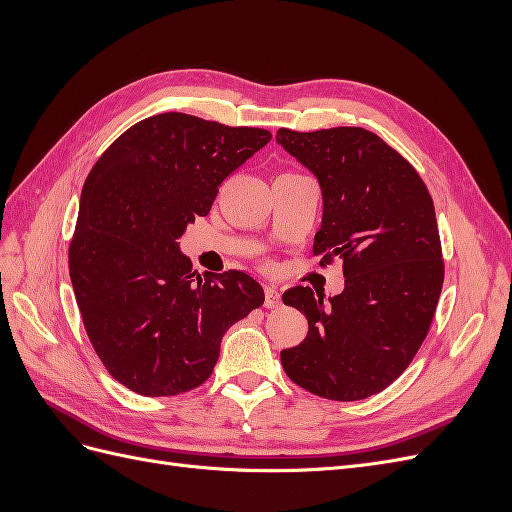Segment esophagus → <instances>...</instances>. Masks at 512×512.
I'll return each mask as SVG.
<instances>
[{
  "label": "esophagus",
  "mask_w": 512,
  "mask_h": 512,
  "mask_svg": "<svg viewBox=\"0 0 512 512\" xmlns=\"http://www.w3.org/2000/svg\"><path fill=\"white\" fill-rule=\"evenodd\" d=\"M280 305V292H277L275 286L265 288V307H277Z\"/></svg>",
  "instance_id": "esophagus-1"
}]
</instances>
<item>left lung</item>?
<instances>
[{
    "label": "left lung",
    "mask_w": 512,
    "mask_h": 512,
    "mask_svg": "<svg viewBox=\"0 0 512 512\" xmlns=\"http://www.w3.org/2000/svg\"><path fill=\"white\" fill-rule=\"evenodd\" d=\"M277 145L320 183L314 256L344 262L331 299L309 286L284 292L307 318V337L282 350L301 389L356 401L384 391L414 359L436 314L444 262L436 211L412 164L363 128L277 130Z\"/></svg>",
    "instance_id": "8db88e82"
}]
</instances>
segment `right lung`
Wrapping results in <instances>:
<instances>
[{"label": "right lung", "mask_w": 512, "mask_h": 512, "mask_svg": "<svg viewBox=\"0 0 512 512\" xmlns=\"http://www.w3.org/2000/svg\"><path fill=\"white\" fill-rule=\"evenodd\" d=\"M269 141L260 128L162 113L123 132L91 168L70 280L91 346L130 391L196 389L218 363L224 333L265 303L243 271L196 275L179 239Z\"/></svg>", "instance_id": "add662e5"}]
</instances>
